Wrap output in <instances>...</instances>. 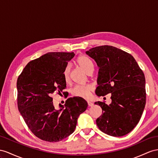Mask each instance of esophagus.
<instances>
[{
    "label": "esophagus",
    "instance_id": "esophagus-1",
    "mask_svg": "<svg viewBox=\"0 0 158 158\" xmlns=\"http://www.w3.org/2000/svg\"><path fill=\"white\" fill-rule=\"evenodd\" d=\"M87 103H88V106H89V107H92V106H94V105L92 102H89V101H88Z\"/></svg>",
    "mask_w": 158,
    "mask_h": 158
}]
</instances>
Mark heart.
Instances as JSON below:
<instances>
[{
    "label": "heart",
    "mask_w": 158,
    "mask_h": 158,
    "mask_svg": "<svg viewBox=\"0 0 158 158\" xmlns=\"http://www.w3.org/2000/svg\"><path fill=\"white\" fill-rule=\"evenodd\" d=\"M76 63L79 67L81 68L87 73L91 71L94 68V64H93L91 60L85 56L81 55L78 56V58L76 60ZM69 75L70 67L67 66L63 71V77L66 83H68L69 81ZM93 90H94V87L89 84L84 85H77L72 90V94L75 97H79V98H89Z\"/></svg>",
    "instance_id": "heart-1"
}]
</instances>
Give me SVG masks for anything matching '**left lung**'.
Listing matches in <instances>:
<instances>
[{
  "instance_id": "8db88e82",
  "label": "left lung",
  "mask_w": 158,
  "mask_h": 158,
  "mask_svg": "<svg viewBox=\"0 0 158 158\" xmlns=\"http://www.w3.org/2000/svg\"><path fill=\"white\" fill-rule=\"evenodd\" d=\"M99 67L95 94H111V103H95L102 109L96 120L102 131L121 137L131 131L139 121L146 100L145 79L133 56L113 46L95 47L86 51Z\"/></svg>"
}]
</instances>
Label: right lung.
Masks as SVG:
<instances>
[{"mask_svg": "<svg viewBox=\"0 0 158 158\" xmlns=\"http://www.w3.org/2000/svg\"><path fill=\"white\" fill-rule=\"evenodd\" d=\"M74 56L73 52H47L30 61L18 77L19 112L32 133L42 140L57 142L70 135L87 108L86 101L79 97L67 99L59 110L52 103L51 95L66 88L63 71Z\"/></svg>", "mask_w": 158, "mask_h": 158, "instance_id": "right-lung-1", "label": "right lung"}]
</instances>
